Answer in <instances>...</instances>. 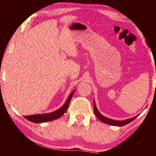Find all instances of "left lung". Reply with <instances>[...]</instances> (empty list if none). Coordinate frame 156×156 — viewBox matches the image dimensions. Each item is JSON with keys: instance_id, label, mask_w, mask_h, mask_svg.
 <instances>
[{"instance_id": "obj_1", "label": "left lung", "mask_w": 156, "mask_h": 156, "mask_svg": "<svg viewBox=\"0 0 156 156\" xmlns=\"http://www.w3.org/2000/svg\"><path fill=\"white\" fill-rule=\"evenodd\" d=\"M94 110L95 115H96V117L98 118L101 122H102L103 123L108 124V125H110L112 126H122L127 125V124L130 123L133 120H135L136 118L138 116V115H136L135 117L131 118H129V119H126L125 120H115L113 119H110V118H108L107 117H105V116H104L103 115H102L101 113L98 112V110L97 107L96 106V104H95V100H94Z\"/></svg>"}]
</instances>
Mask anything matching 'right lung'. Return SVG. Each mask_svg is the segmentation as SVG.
<instances>
[{"instance_id":"1","label":"right lung","mask_w":156,"mask_h":156,"mask_svg":"<svg viewBox=\"0 0 156 156\" xmlns=\"http://www.w3.org/2000/svg\"><path fill=\"white\" fill-rule=\"evenodd\" d=\"M76 89H74L72 93L70 94L68 98L66 100L65 103L62 105V106L59 108L58 109H57L54 112L48 113H43V114H34L31 115H27L25 116L26 119L31 121V122L34 123H42V122H49V121H52L54 120H56L58 118L64 114V113L67 112V110L69 105V102H71V100L72 98V96L73 94H74Z\"/></svg>"}]
</instances>
